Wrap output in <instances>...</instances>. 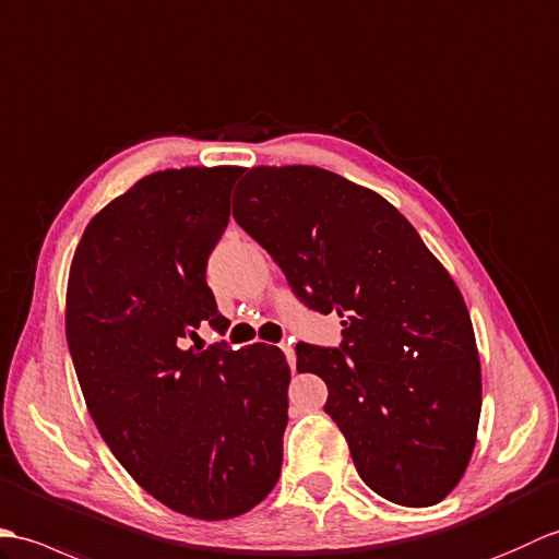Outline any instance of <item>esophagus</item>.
<instances>
[{
  "mask_svg": "<svg viewBox=\"0 0 559 559\" xmlns=\"http://www.w3.org/2000/svg\"><path fill=\"white\" fill-rule=\"evenodd\" d=\"M280 349L284 352V356H287V361H289V366H292V370H294V366H296V354H294L292 342H282Z\"/></svg>",
  "mask_w": 559,
  "mask_h": 559,
  "instance_id": "1",
  "label": "esophagus"
}]
</instances>
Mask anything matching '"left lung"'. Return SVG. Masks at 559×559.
Instances as JSON below:
<instances>
[{
  "label": "left lung",
  "mask_w": 559,
  "mask_h": 559,
  "mask_svg": "<svg viewBox=\"0 0 559 559\" xmlns=\"http://www.w3.org/2000/svg\"><path fill=\"white\" fill-rule=\"evenodd\" d=\"M234 219L340 346L296 344L299 373L328 384L325 414L380 498L430 507L464 476L480 416L474 325L450 272L400 210L334 171L253 167Z\"/></svg>",
  "instance_id": "8db88e82"
}]
</instances>
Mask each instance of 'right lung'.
<instances>
[{"instance_id":"1","label":"right lung","mask_w":559,"mask_h":559,"mask_svg":"<svg viewBox=\"0 0 559 559\" xmlns=\"http://www.w3.org/2000/svg\"><path fill=\"white\" fill-rule=\"evenodd\" d=\"M241 167L165 169L85 227L67 287V342L111 454L155 500L219 522L275 488L287 428V358L272 344L189 346L219 332L207 258Z\"/></svg>"}]
</instances>
